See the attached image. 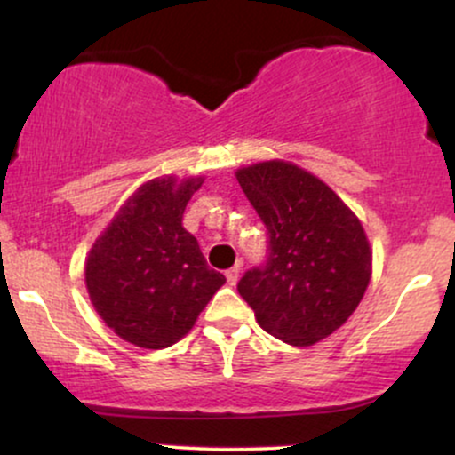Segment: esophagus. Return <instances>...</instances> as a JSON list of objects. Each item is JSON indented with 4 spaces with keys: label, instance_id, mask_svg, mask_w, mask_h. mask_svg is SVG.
I'll use <instances>...</instances> for the list:
<instances>
[{
    "label": "esophagus",
    "instance_id": "1",
    "mask_svg": "<svg viewBox=\"0 0 455 455\" xmlns=\"http://www.w3.org/2000/svg\"><path fill=\"white\" fill-rule=\"evenodd\" d=\"M239 274H242V265H235V267H231V269H227V274H224V275H227V282H228V284H231V286H235V284H237V280H239Z\"/></svg>",
    "mask_w": 455,
    "mask_h": 455
}]
</instances>
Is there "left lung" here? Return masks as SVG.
Here are the masks:
<instances>
[{"instance_id": "left-lung-1", "label": "left lung", "mask_w": 455, "mask_h": 455, "mask_svg": "<svg viewBox=\"0 0 455 455\" xmlns=\"http://www.w3.org/2000/svg\"><path fill=\"white\" fill-rule=\"evenodd\" d=\"M235 177L269 233L267 263L245 271L239 295L271 336L312 347L348 321L372 278L362 222L325 181L293 162H257Z\"/></svg>"}]
</instances>
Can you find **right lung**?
<instances>
[{
  "mask_svg": "<svg viewBox=\"0 0 455 455\" xmlns=\"http://www.w3.org/2000/svg\"><path fill=\"white\" fill-rule=\"evenodd\" d=\"M205 177H156L137 188L85 259L96 312L122 340L158 351L195 327L227 282L184 228V210Z\"/></svg>",
  "mask_w": 455,
  "mask_h": 455,
  "instance_id": "1",
  "label": "right lung"
}]
</instances>
